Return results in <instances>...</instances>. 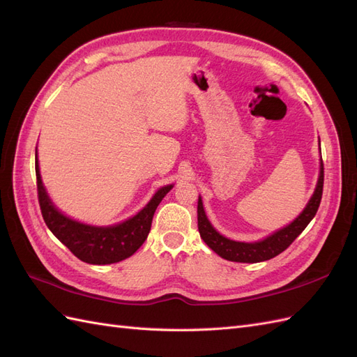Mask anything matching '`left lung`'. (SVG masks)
Segmentation results:
<instances>
[{"mask_svg": "<svg viewBox=\"0 0 357 357\" xmlns=\"http://www.w3.org/2000/svg\"><path fill=\"white\" fill-rule=\"evenodd\" d=\"M323 177H325V174H323V160H321L316 190L312 193V197L308 201L304 211H302L290 225H287L286 228L280 229L273 235L266 236L265 240L256 241V243H240V241H232L229 238H225V236L215 231L211 226V223L208 222L202 207V199L199 197L198 229H199L201 238L213 252L218 253L220 257L226 259V261L256 264V262H264V261H268V259L275 257L277 255L284 252L286 248L296 240V236L307 228V225L316 215L321 201Z\"/></svg>", "mask_w": 357, "mask_h": 357, "instance_id": "obj_1", "label": "left lung"}]
</instances>
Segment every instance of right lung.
<instances>
[{"mask_svg":"<svg viewBox=\"0 0 357 357\" xmlns=\"http://www.w3.org/2000/svg\"><path fill=\"white\" fill-rule=\"evenodd\" d=\"M36 176L37 192L43 219L47 228L56 238L70 248V252L79 257L80 261L92 265H107L121 262L123 259L132 256L146 241L152 228L153 214L159 202L171 190L172 185L160 188L146 207L128 219L114 226H91L75 222L56 210L47 197V192L43 186L37 150H36Z\"/></svg>","mask_w":357,"mask_h":357,"instance_id":"1","label":"right lung"}]
</instances>
